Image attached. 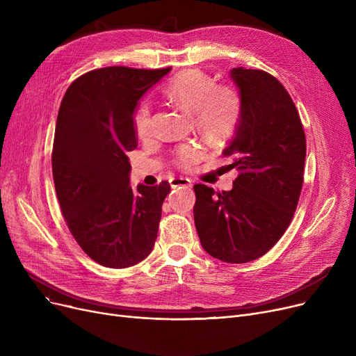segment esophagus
I'll use <instances>...</instances> for the list:
<instances>
[{
    "mask_svg": "<svg viewBox=\"0 0 356 356\" xmlns=\"http://www.w3.org/2000/svg\"><path fill=\"white\" fill-rule=\"evenodd\" d=\"M170 184H172V188H191L192 186V181H191V179H188V177H173L172 180H170Z\"/></svg>",
    "mask_w": 356,
    "mask_h": 356,
    "instance_id": "1",
    "label": "esophagus"
}]
</instances>
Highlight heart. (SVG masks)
Segmentation results:
<instances>
[{
	"label": "heart",
	"mask_w": 356,
	"mask_h": 356,
	"mask_svg": "<svg viewBox=\"0 0 356 356\" xmlns=\"http://www.w3.org/2000/svg\"><path fill=\"white\" fill-rule=\"evenodd\" d=\"M163 95L193 114L196 124L211 136L229 134L241 118L242 98L239 92L229 85H215L209 74L197 69L175 74L164 86ZM134 129L138 138L148 137L152 131V108L147 102L140 104L136 111ZM202 157L203 149L195 143L179 145L173 153L175 163L183 168H191Z\"/></svg>",
	"instance_id": "b5f03b06"
}]
</instances>
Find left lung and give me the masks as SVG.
<instances>
[{"instance_id":"1","label":"left lung","mask_w":356,"mask_h":356,"mask_svg":"<svg viewBox=\"0 0 356 356\" xmlns=\"http://www.w3.org/2000/svg\"><path fill=\"white\" fill-rule=\"evenodd\" d=\"M242 98L235 137L223 149L238 177L229 192L195 184V225L203 250L225 263L263 257L282 238L303 188L306 136L287 89L273 74L235 67Z\"/></svg>"}]
</instances>
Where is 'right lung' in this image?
<instances>
[{
	"label": "right lung",
	"instance_id": "right-lung-1",
	"mask_svg": "<svg viewBox=\"0 0 356 356\" xmlns=\"http://www.w3.org/2000/svg\"><path fill=\"white\" fill-rule=\"evenodd\" d=\"M172 67L108 66L67 88L56 122L51 170L66 225L79 247L108 268L136 266L153 251L168 181L129 186L137 148L134 109Z\"/></svg>",
	"mask_w": 356,
	"mask_h": 356
}]
</instances>
